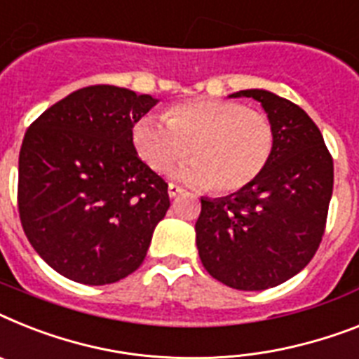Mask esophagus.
<instances>
[{"mask_svg": "<svg viewBox=\"0 0 359 359\" xmlns=\"http://www.w3.org/2000/svg\"><path fill=\"white\" fill-rule=\"evenodd\" d=\"M182 194H184V189L180 188V186H177V184L168 186V195H170V198H177V197H180Z\"/></svg>", "mask_w": 359, "mask_h": 359, "instance_id": "34e87169", "label": "esophagus"}]
</instances>
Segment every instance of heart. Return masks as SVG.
I'll use <instances>...</instances> for the list:
<instances>
[{
  "label": "heart",
  "mask_w": 359,
  "mask_h": 359,
  "mask_svg": "<svg viewBox=\"0 0 359 359\" xmlns=\"http://www.w3.org/2000/svg\"><path fill=\"white\" fill-rule=\"evenodd\" d=\"M164 118L142 116L133 126V146L151 170L168 171L191 153L177 177L219 194H236L263 173L276 133L266 114L245 104L197 98L170 105Z\"/></svg>",
  "instance_id": "1"
}]
</instances>
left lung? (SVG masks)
<instances>
[{"label":"left lung","mask_w":359,"mask_h":359,"mask_svg":"<svg viewBox=\"0 0 359 359\" xmlns=\"http://www.w3.org/2000/svg\"><path fill=\"white\" fill-rule=\"evenodd\" d=\"M261 102L276 133L272 158L245 189L201 198L198 257L217 281L266 290L299 273L325 233L334 164L323 135L299 105L264 89L230 98Z\"/></svg>","instance_id":"1"}]
</instances>
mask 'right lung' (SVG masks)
I'll use <instances>...</instances> for the list:
<instances>
[{"mask_svg":"<svg viewBox=\"0 0 359 359\" xmlns=\"http://www.w3.org/2000/svg\"><path fill=\"white\" fill-rule=\"evenodd\" d=\"M156 98L114 86L78 89L27 129L18 208L45 263L82 285L133 273L170 208L168 184L138 158L133 126Z\"/></svg>","mask_w":359,"mask_h":359,"instance_id":"right-lung-1","label":"right lung"}]
</instances>
